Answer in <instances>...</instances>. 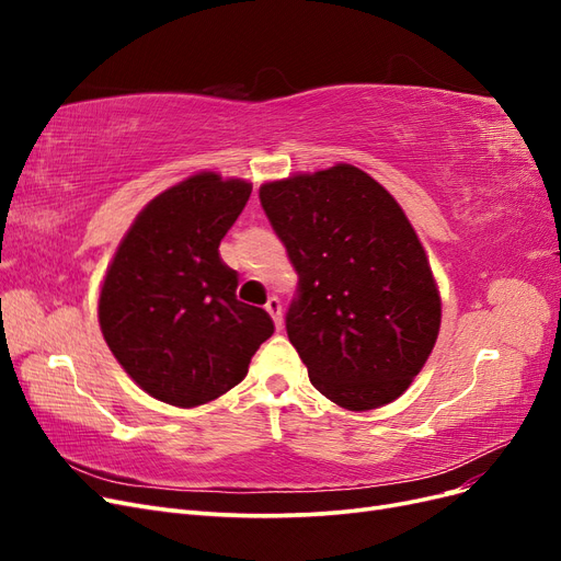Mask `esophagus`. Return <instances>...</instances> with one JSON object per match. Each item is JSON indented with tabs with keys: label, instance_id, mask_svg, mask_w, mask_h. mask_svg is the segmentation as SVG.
I'll list each match as a JSON object with an SVG mask.
<instances>
[{
	"label": "esophagus",
	"instance_id": "obj_1",
	"mask_svg": "<svg viewBox=\"0 0 561 561\" xmlns=\"http://www.w3.org/2000/svg\"><path fill=\"white\" fill-rule=\"evenodd\" d=\"M266 311H268L271 318H274L276 328L280 330V328H283V307H280V299H278V297H271V299L266 301Z\"/></svg>",
	"mask_w": 561,
	"mask_h": 561
}]
</instances>
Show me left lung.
<instances>
[{
    "label": "left lung",
    "instance_id": "left-lung-1",
    "mask_svg": "<svg viewBox=\"0 0 561 561\" xmlns=\"http://www.w3.org/2000/svg\"><path fill=\"white\" fill-rule=\"evenodd\" d=\"M260 201L299 276L285 330L311 383L355 412L400 398L428 360L443 311L398 201L346 163L266 182Z\"/></svg>",
    "mask_w": 561,
    "mask_h": 561
}]
</instances>
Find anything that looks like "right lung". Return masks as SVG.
Instances as JSON below:
<instances>
[{"label":"right lung","instance_id":"obj_1","mask_svg":"<svg viewBox=\"0 0 561 561\" xmlns=\"http://www.w3.org/2000/svg\"><path fill=\"white\" fill-rule=\"evenodd\" d=\"M252 186L198 173L159 194L135 217L98 301L114 358L151 398L206 404L248 375L274 320L239 301V274L219 243Z\"/></svg>","mask_w":561,"mask_h":561}]
</instances>
